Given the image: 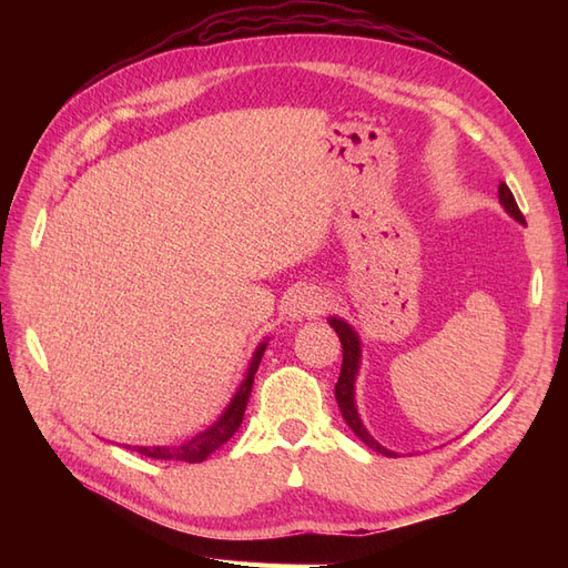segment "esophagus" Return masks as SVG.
Returning <instances> with one entry per match:
<instances>
[{
  "instance_id": "obj_1",
  "label": "esophagus",
  "mask_w": 568,
  "mask_h": 568,
  "mask_svg": "<svg viewBox=\"0 0 568 568\" xmlns=\"http://www.w3.org/2000/svg\"><path fill=\"white\" fill-rule=\"evenodd\" d=\"M324 307H326V298L322 294H317L313 288H303V291H296V294L286 303V315L291 322H301L305 317H315L324 313Z\"/></svg>"
}]
</instances>
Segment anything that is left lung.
I'll return each mask as SVG.
<instances>
[{"label": "left lung", "mask_w": 568, "mask_h": 568, "mask_svg": "<svg viewBox=\"0 0 568 568\" xmlns=\"http://www.w3.org/2000/svg\"><path fill=\"white\" fill-rule=\"evenodd\" d=\"M497 196H500V203L505 205V211L519 222H526L517 201H514V194L509 192V186L505 182H500V189H497ZM329 324L332 329L338 334L341 338V348H343V365H341V376L338 382L334 386V393H336V403L341 407V415L343 419H346V424L353 428V434L363 440L365 445H369L372 450L382 453L386 457H398L393 450H386L384 445L376 443L369 432L365 428L363 419H359L357 415V407H355V376H357V369H359V355H363V351H359V338L355 334L353 326L348 322H343L338 317H329Z\"/></svg>", "instance_id": "obj_1"}]
</instances>
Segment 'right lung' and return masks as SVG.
Instances as JSON below:
<instances>
[{"label": "right lung", "mask_w": 568, "mask_h": 568, "mask_svg": "<svg viewBox=\"0 0 568 568\" xmlns=\"http://www.w3.org/2000/svg\"><path fill=\"white\" fill-rule=\"evenodd\" d=\"M265 348H267V341H263L261 346L255 348L248 372H246V379L242 382V386L236 388L227 409L222 412L220 419L213 426H209L205 432L196 434L192 440L180 443V445H153V448H144V445H125V448L140 453L144 457H151V459H175V462H189V464L203 462L211 453H215L220 445H225L236 434V428L242 426L244 412L248 405V395L253 388V376L257 372V365H261Z\"/></svg>", "instance_id": "right-lung-1"}]
</instances>
